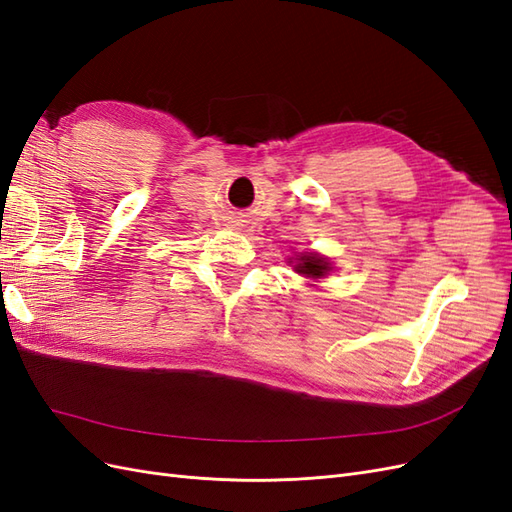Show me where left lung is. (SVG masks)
Segmentation results:
<instances>
[{"mask_svg": "<svg viewBox=\"0 0 512 512\" xmlns=\"http://www.w3.org/2000/svg\"><path fill=\"white\" fill-rule=\"evenodd\" d=\"M290 265L299 275L309 277V280H320V277L331 273V262L316 252H305L297 258H288Z\"/></svg>", "mask_w": 512, "mask_h": 512, "instance_id": "8db88e82", "label": "left lung"}]
</instances>
